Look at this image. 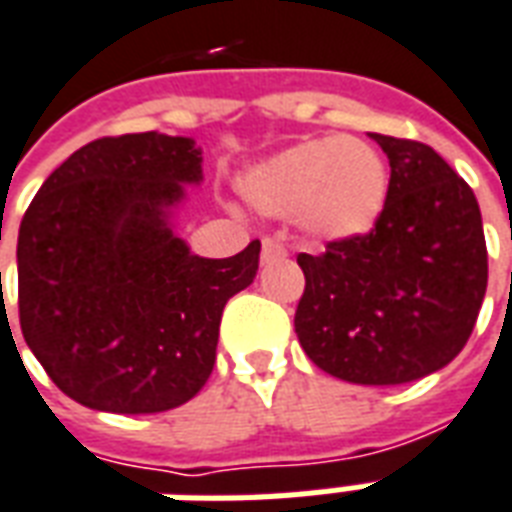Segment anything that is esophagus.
I'll return each instance as SVG.
<instances>
[{"mask_svg":"<svg viewBox=\"0 0 512 512\" xmlns=\"http://www.w3.org/2000/svg\"><path fill=\"white\" fill-rule=\"evenodd\" d=\"M287 255L285 244H279L276 238H263V252H260V260L263 263H271V260H282Z\"/></svg>","mask_w":512,"mask_h":512,"instance_id":"1","label":"esophagus"}]
</instances>
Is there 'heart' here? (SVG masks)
<instances>
[{
    "label": "heart",
    "instance_id": "obj_1",
    "mask_svg": "<svg viewBox=\"0 0 512 512\" xmlns=\"http://www.w3.org/2000/svg\"><path fill=\"white\" fill-rule=\"evenodd\" d=\"M244 198L271 217H295L320 241L369 233L388 200V165L369 140L328 135L295 143L241 179Z\"/></svg>",
    "mask_w": 512,
    "mask_h": 512
}]
</instances>
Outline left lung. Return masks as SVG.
Segmentation results:
<instances>
[{"mask_svg": "<svg viewBox=\"0 0 512 512\" xmlns=\"http://www.w3.org/2000/svg\"><path fill=\"white\" fill-rule=\"evenodd\" d=\"M391 181L369 233L298 255L295 333L323 372L401 385L448 366L472 336L488 285L483 219L467 181L418 140L377 135Z\"/></svg>", "mask_w": 512, "mask_h": 512, "instance_id": "obj_1", "label": "left lung"}]
</instances>
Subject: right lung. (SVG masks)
<instances>
[{
    "instance_id": "obj_1",
    "label": "right lung",
    "mask_w": 512,
    "mask_h": 512,
    "mask_svg": "<svg viewBox=\"0 0 512 512\" xmlns=\"http://www.w3.org/2000/svg\"><path fill=\"white\" fill-rule=\"evenodd\" d=\"M195 140L97 138L45 179L18 230V320L56 388L83 407L165 412L206 385L222 309L252 285L260 241L225 260L168 225L203 179Z\"/></svg>"
}]
</instances>
